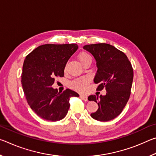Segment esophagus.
<instances>
[{
    "mask_svg": "<svg viewBox=\"0 0 156 156\" xmlns=\"http://www.w3.org/2000/svg\"><path fill=\"white\" fill-rule=\"evenodd\" d=\"M80 98L82 100H84V101H87V97L85 96H83V95H80Z\"/></svg>",
    "mask_w": 156,
    "mask_h": 156,
    "instance_id": "1",
    "label": "esophagus"
}]
</instances>
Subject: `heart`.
Here are the masks:
<instances>
[{
  "instance_id": "obj_1",
  "label": "heart",
  "mask_w": 156,
  "mask_h": 156,
  "mask_svg": "<svg viewBox=\"0 0 156 156\" xmlns=\"http://www.w3.org/2000/svg\"><path fill=\"white\" fill-rule=\"evenodd\" d=\"M78 60L80 62L82 65H83L84 62L87 61L89 60H91V56H89L87 53L86 52H82L78 55ZM89 80L88 78L87 77H82L79 78L78 79H76L73 80L72 83V87L75 89V90L80 91V92H84L86 91L87 88V84L89 83Z\"/></svg>"
}]
</instances>
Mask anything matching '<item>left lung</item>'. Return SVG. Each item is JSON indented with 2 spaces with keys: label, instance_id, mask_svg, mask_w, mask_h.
<instances>
[{
  "label": "left lung",
  "instance_id": "8db88e82",
  "mask_svg": "<svg viewBox=\"0 0 156 156\" xmlns=\"http://www.w3.org/2000/svg\"><path fill=\"white\" fill-rule=\"evenodd\" d=\"M83 49L91 53L98 68L94 83L97 90L105 89V96L91 95L89 101L96 102L98 109L91 113L94 119L107 122L114 119L122 112L131 94L133 71L127 56L114 46L106 43L87 44Z\"/></svg>",
  "mask_w": 156,
  "mask_h": 156
}]
</instances>
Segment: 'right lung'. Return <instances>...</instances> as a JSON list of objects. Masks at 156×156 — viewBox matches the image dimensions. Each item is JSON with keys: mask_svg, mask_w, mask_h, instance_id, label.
Returning <instances> with one entry per match:
<instances>
[{"mask_svg": "<svg viewBox=\"0 0 156 156\" xmlns=\"http://www.w3.org/2000/svg\"><path fill=\"white\" fill-rule=\"evenodd\" d=\"M78 48L76 44H47L25 58L21 76L23 91L31 109L44 120L63 119L70 107V97L79 96L71 89L60 93L51 87L55 78L64 76L66 64Z\"/></svg>", "mask_w": 156, "mask_h": 156, "instance_id": "1", "label": "right lung"}]
</instances>
